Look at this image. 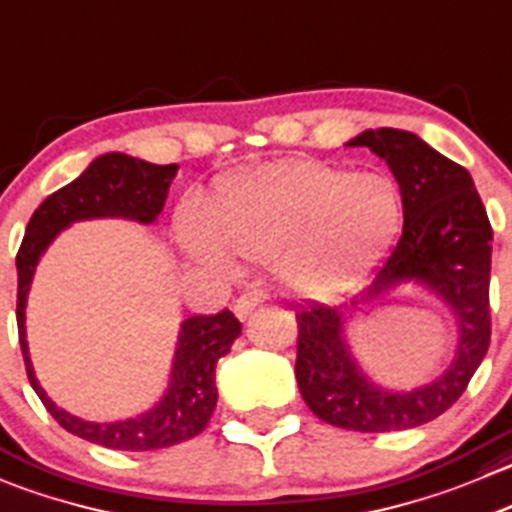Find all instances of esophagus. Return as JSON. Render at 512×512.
I'll use <instances>...</instances> for the list:
<instances>
[{
    "instance_id": "1",
    "label": "esophagus",
    "mask_w": 512,
    "mask_h": 512,
    "mask_svg": "<svg viewBox=\"0 0 512 512\" xmlns=\"http://www.w3.org/2000/svg\"><path fill=\"white\" fill-rule=\"evenodd\" d=\"M267 300V292L265 290H245L242 292L240 297H237V302H235V315L240 317V320H245L247 315H250L252 310H255L257 305H262V302Z\"/></svg>"
}]
</instances>
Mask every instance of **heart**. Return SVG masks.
<instances>
[{"label": "heart", "mask_w": 512, "mask_h": 512, "mask_svg": "<svg viewBox=\"0 0 512 512\" xmlns=\"http://www.w3.org/2000/svg\"><path fill=\"white\" fill-rule=\"evenodd\" d=\"M403 197L380 172H350L320 160L267 165L220 187L207 227L182 225V245L205 265L227 270L230 255L277 257L300 287L357 270L398 235Z\"/></svg>", "instance_id": "1"}]
</instances>
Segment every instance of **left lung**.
Returning a JSON list of instances; mask_svg holds the SVG:
<instances>
[{
	"instance_id": "left-lung-1",
	"label": "left lung",
	"mask_w": 512,
	"mask_h": 512,
	"mask_svg": "<svg viewBox=\"0 0 512 512\" xmlns=\"http://www.w3.org/2000/svg\"><path fill=\"white\" fill-rule=\"evenodd\" d=\"M388 162L403 197V235L352 302H370L400 282H420L453 310L455 360L430 385L410 393L370 380L345 342L340 307H297L295 377L307 408L325 423L357 433L418 428L443 415L468 388L490 345L493 227L465 167L405 130H367L347 142ZM361 300L357 301L356 297Z\"/></svg>"
}]
</instances>
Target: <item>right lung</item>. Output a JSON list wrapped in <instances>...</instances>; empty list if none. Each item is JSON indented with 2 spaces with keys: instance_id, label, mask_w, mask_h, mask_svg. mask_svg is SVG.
I'll use <instances>...</instances> for the list:
<instances>
[{
  "instance_id": "1",
  "label": "right lung",
  "mask_w": 512,
  "mask_h": 512,
  "mask_svg": "<svg viewBox=\"0 0 512 512\" xmlns=\"http://www.w3.org/2000/svg\"><path fill=\"white\" fill-rule=\"evenodd\" d=\"M175 175L177 165H152V162L137 160L122 152L97 157L77 180L49 195L34 210L22 247L17 252V327L29 385L39 395L49 415L67 433L112 450L145 453V450L170 448L205 430L217 405L215 365L222 355L230 352L232 342L242 332L240 320L230 310H222L217 315L187 317L180 327L170 388L165 390L160 403L130 420L89 423L57 408L34 377L27 330H24L27 292L39 257L64 227L79 220H94V217H124V220L150 225L165 207Z\"/></svg>"
}]
</instances>
